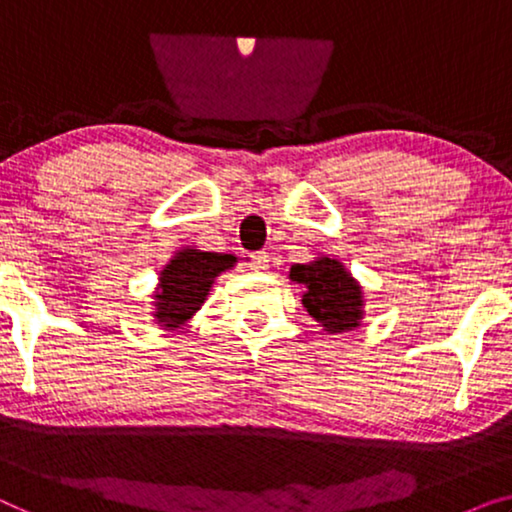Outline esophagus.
Here are the masks:
<instances>
[{
  "label": "esophagus",
  "mask_w": 512,
  "mask_h": 512,
  "mask_svg": "<svg viewBox=\"0 0 512 512\" xmlns=\"http://www.w3.org/2000/svg\"><path fill=\"white\" fill-rule=\"evenodd\" d=\"M249 258H251V268L254 270H268V265H270L268 251H254Z\"/></svg>",
  "instance_id": "1"
}]
</instances>
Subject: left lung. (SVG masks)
Returning a JSON list of instances; mask_svg holds the SVG:
<instances>
[{"mask_svg":"<svg viewBox=\"0 0 512 512\" xmlns=\"http://www.w3.org/2000/svg\"><path fill=\"white\" fill-rule=\"evenodd\" d=\"M291 282L303 286V305L328 333H345L361 324L363 291L338 258L319 256L312 263H296Z\"/></svg>","mask_w":512,"mask_h":512,"instance_id":"1","label":"left lung"}]
</instances>
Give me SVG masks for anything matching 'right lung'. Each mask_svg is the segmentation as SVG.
Segmentation results:
<instances>
[{
  "label": "right lung",
  "instance_id": "right-lung-1",
  "mask_svg": "<svg viewBox=\"0 0 512 512\" xmlns=\"http://www.w3.org/2000/svg\"><path fill=\"white\" fill-rule=\"evenodd\" d=\"M237 258L233 254H216V251L181 249L160 272V284L156 291V312L160 326L179 328L184 326L200 305L207 300L214 279L233 268Z\"/></svg>",
  "mask_w": 512,
  "mask_h": 512
}]
</instances>
